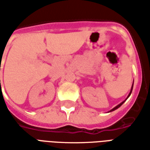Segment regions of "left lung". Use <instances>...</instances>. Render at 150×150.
<instances>
[{
    "mask_svg": "<svg viewBox=\"0 0 150 150\" xmlns=\"http://www.w3.org/2000/svg\"><path fill=\"white\" fill-rule=\"evenodd\" d=\"M132 87H133V83H132V88H131V91H130V93H129V96H130V95H131V93H132ZM129 96H128V97H129ZM127 99H128V98H127ZM125 101H123L122 103H120V104H118V105H117V106H116V107H115V108H112V110H111L110 112H112V111H114V110H116V109H117V108H120V106H121V105H122V104H124V103H125Z\"/></svg>",
    "mask_w": 150,
    "mask_h": 150,
    "instance_id": "8db88e82",
    "label": "left lung"
}]
</instances>
